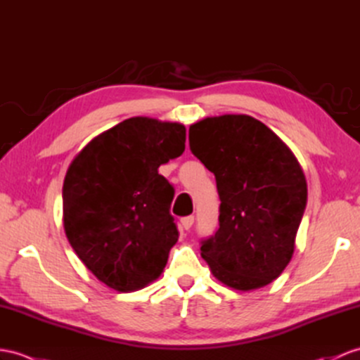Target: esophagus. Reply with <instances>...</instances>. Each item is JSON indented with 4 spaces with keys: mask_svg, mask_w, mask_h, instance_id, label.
Returning <instances> with one entry per match:
<instances>
[{
    "mask_svg": "<svg viewBox=\"0 0 360 360\" xmlns=\"http://www.w3.org/2000/svg\"><path fill=\"white\" fill-rule=\"evenodd\" d=\"M192 224H194V217H192V215L181 218V226L185 227V231H189L191 227H192Z\"/></svg>",
    "mask_w": 360,
    "mask_h": 360,
    "instance_id": "obj_1",
    "label": "esophagus"
}]
</instances>
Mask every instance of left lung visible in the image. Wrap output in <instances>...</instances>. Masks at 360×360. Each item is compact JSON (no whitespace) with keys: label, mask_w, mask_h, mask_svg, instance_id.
<instances>
[{"label":"left lung","mask_w":360,"mask_h":360,"mask_svg":"<svg viewBox=\"0 0 360 360\" xmlns=\"http://www.w3.org/2000/svg\"><path fill=\"white\" fill-rule=\"evenodd\" d=\"M191 151L214 172L220 227L201 241L212 275L235 290H255L283 274L295 252L307 181L281 139L246 114L189 127Z\"/></svg>","instance_id":"8db88e82"}]
</instances>
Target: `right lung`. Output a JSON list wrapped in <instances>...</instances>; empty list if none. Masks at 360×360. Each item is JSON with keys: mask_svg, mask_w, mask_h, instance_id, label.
Instances as JSON below:
<instances>
[{"mask_svg": "<svg viewBox=\"0 0 360 360\" xmlns=\"http://www.w3.org/2000/svg\"><path fill=\"white\" fill-rule=\"evenodd\" d=\"M177 122L131 117L96 136L70 163L64 229L91 274L117 292L155 281L179 240L174 188L159 166L185 151Z\"/></svg>", "mask_w": 360, "mask_h": 360, "instance_id": "1", "label": "right lung"}]
</instances>
